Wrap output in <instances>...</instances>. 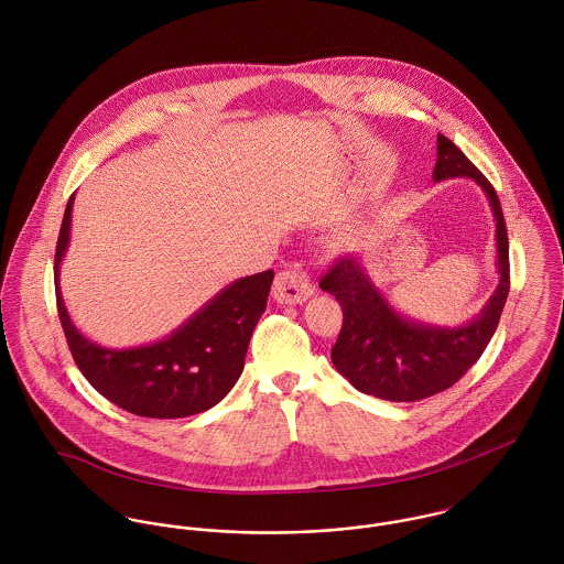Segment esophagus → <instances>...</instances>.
Instances as JSON below:
<instances>
[{
  "mask_svg": "<svg viewBox=\"0 0 564 564\" xmlns=\"http://www.w3.org/2000/svg\"><path fill=\"white\" fill-rule=\"evenodd\" d=\"M313 295V284L302 271H280L273 282V297L280 306H295Z\"/></svg>",
  "mask_w": 564,
  "mask_h": 564,
  "instance_id": "1",
  "label": "esophagus"
}]
</instances>
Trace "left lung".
Masks as SVG:
<instances>
[{
	"mask_svg": "<svg viewBox=\"0 0 564 564\" xmlns=\"http://www.w3.org/2000/svg\"><path fill=\"white\" fill-rule=\"evenodd\" d=\"M434 182L474 180L495 217L499 282L471 322L449 327L410 319L373 284L362 256L340 258L322 278V289L343 308V327L332 362L365 395L387 402H419L454 387L482 356L501 317L508 289V235L495 188L447 137L436 139Z\"/></svg>",
	"mask_w": 564,
	"mask_h": 564,
	"instance_id": "obj_1",
	"label": "left lung"
}]
</instances>
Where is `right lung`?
<instances>
[{"label": "right lung", "instance_id": "add662e5", "mask_svg": "<svg viewBox=\"0 0 564 564\" xmlns=\"http://www.w3.org/2000/svg\"><path fill=\"white\" fill-rule=\"evenodd\" d=\"M72 210L74 197L63 217L54 280L61 323L82 376L108 402L150 419L191 416L221 402L241 378L251 332L267 308L273 271L235 280L161 340L121 349L104 347L72 322L61 293Z\"/></svg>", "mask_w": 564, "mask_h": 564}]
</instances>
